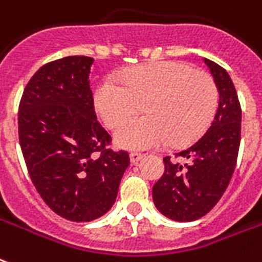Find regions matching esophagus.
<instances>
[{
  "label": "esophagus",
  "mask_w": 262,
  "mask_h": 262,
  "mask_svg": "<svg viewBox=\"0 0 262 262\" xmlns=\"http://www.w3.org/2000/svg\"><path fill=\"white\" fill-rule=\"evenodd\" d=\"M143 154H139V152H132L130 154V162L133 163V165H136V163H139L141 159H143Z\"/></svg>",
  "instance_id": "obj_1"
}]
</instances>
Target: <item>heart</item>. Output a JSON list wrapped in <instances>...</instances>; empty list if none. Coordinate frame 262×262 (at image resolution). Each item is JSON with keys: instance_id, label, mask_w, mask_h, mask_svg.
<instances>
[{"instance_id": "heart-1", "label": "heart", "mask_w": 262, "mask_h": 262, "mask_svg": "<svg viewBox=\"0 0 262 262\" xmlns=\"http://www.w3.org/2000/svg\"><path fill=\"white\" fill-rule=\"evenodd\" d=\"M121 83L105 78L95 92V107L103 122L115 129L143 105L145 116L132 118L115 133L119 147L145 151L185 145L206 130L219 105V88L210 74L183 61L140 66L121 75Z\"/></svg>"}]
</instances>
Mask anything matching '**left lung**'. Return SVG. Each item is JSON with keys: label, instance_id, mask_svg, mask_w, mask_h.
<instances>
[{"label": "left lung", "instance_id": "1", "mask_svg": "<svg viewBox=\"0 0 262 262\" xmlns=\"http://www.w3.org/2000/svg\"><path fill=\"white\" fill-rule=\"evenodd\" d=\"M205 63L220 93L214 119L188 148L163 157L165 173L152 187L158 210L181 223L201 219L217 205L232 179L241 145L242 110L232 79L214 61Z\"/></svg>", "mask_w": 262, "mask_h": 262}]
</instances>
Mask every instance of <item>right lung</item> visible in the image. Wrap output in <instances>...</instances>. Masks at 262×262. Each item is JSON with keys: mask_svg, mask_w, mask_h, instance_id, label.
I'll list each match as a JSON object with an SVG mask.
<instances>
[{"mask_svg": "<svg viewBox=\"0 0 262 262\" xmlns=\"http://www.w3.org/2000/svg\"><path fill=\"white\" fill-rule=\"evenodd\" d=\"M92 63L88 56H67L43 64L19 104V141L30 179L56 214L75 223L111 209L130 163L126 151L110 148L111 136L97 121Z\"/></svg>", "mask_w": 262, "mask_h": 262, "instance_id": "right-lung-1", "label": "right lung"}]
</instances>
